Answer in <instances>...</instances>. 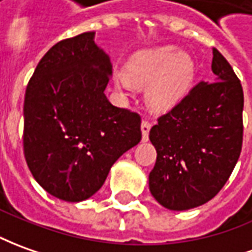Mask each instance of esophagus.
Listing matches in <instances>:
<instances>
[{"label": "esophagus", "mask_w": 252, "mask_h": 252, "mask_svg": "<svg viewBox=\"0 0 252 252\" xmlns=\"http://www.w3.org/2000/svg\"><path fill=\"white\" fill-rule=\"evenodd\" d=\"M151 130V123L148 121H143L141 122V133H143V141H148V134Z\"/></svg>", "instance_id": "obj_1"}]
</instances>
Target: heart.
Masks as SVG:
<instances>
[{"instance_id":"obj_1","label":"heart","mask_w":252,"mask_h":252,"mask_svg":"<svg viewBox=\"0 0 252 252\" xmlns=\"http://www.w3.org/2000/svg\"><path fill=\"white\" fill-rule=\"evenodd\" d=\"M196 74L193 59L174 46L138 52L115 76V86L129 94L133 85L145 86V104L154 112L174 108L190 89Z\"/></svg>"}]
</instances>
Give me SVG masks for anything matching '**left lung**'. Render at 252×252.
Segmentation results:
<instances>
[{
  "instance_id": "left-lung-1",
  "label": "left lung",
  "mask_w": 252,
  "mask_h": 252,
  "mask_svg": "<svg viewBox=\"0 0 252 252\" xmlns=\"http://www.w3.org/2000/svg\"><path fill=\"white\" fill-rule=\"evenodd\" d=\"M214 82L200 81L149 130L156 163L149 190L173 211L195 209L220 192L235 169L243 141L244 97L230 64L213 49Z\"/></svg>"
}]
</instances>
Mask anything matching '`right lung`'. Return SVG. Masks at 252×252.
Instances as JSON below:
<instances>
[{
  "label": "right lung",
  "instance_id": "add662e5",
  "mask_svg": "<svg viewBox=\"0 0 252 252\" xmlns=\"http://www.w3.org/2000/svg\"><path fill=\"white\" fill-rule=\"evenodd\" d=\"M94 31L52 46L24 97L23 147L35 181L64 202H82L103 187L112 164L141 140L136 112L109 103V56Z\"/></svg>",
  "mask_w": 252,
  "mask_h": 252
}]
</instances>
